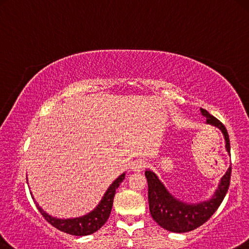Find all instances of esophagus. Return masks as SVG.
<instances>
[{
	"label": "esophagus",
	"instance_id": "obj_1",
	"mask_svg": "<svg viewBox=\"0 0 249 249\" xmlns=\"http://www.w3.org/2000/svg\"><path fill=\"white\" fill-rule=\"evenodd\" d=\"M145 166H146V161L144 160H136L133 161L131 168H132V171L140 173V172L143 171Z\"/></svg>",
	"mask_w": 249,
	"mask_h": 249
}]
</instances>
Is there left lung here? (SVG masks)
Returning a JSON list of instances; mask_svg holds the SVG:
<instances>
[{
  "label": "left lung",
  "mask_w": 249,
  "mask_h": 249,
  "mask_svg": "<svg viewBox=\"0 0 249 249\" xmlns=\"http://www.w3.org/2000/svg\"><path fill=\"white\" fill-rule=\"evenodd\" d=\"M202 115L206 118V123L219 128L225 140V148L231 156V143L227 129L211 115L206 109L200 108ZM231 167L230 166L225 175L220 178L218 187L211 198L199 203H186L168 192L155 173L146 169L145 176L148 183V204L153 219L164 230L173 232H187L202 226L217 211L228 191L231 183Z\"/></svg>",
  "instance_id": "obj_1"
}]
</instances>
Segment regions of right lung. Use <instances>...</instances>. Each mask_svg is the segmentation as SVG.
<instances>
[{
    "label": "right lung",
    "mask_w": 249,
    "mask_h": 249,
    "mask_svg": "<svg viewBox=\"0 0 249 249\" xmlns=\"http://www.w3.org/2000/svg\"><path fill=\"white\" fill-rule=\"evenodd\" d=\"M125 178V173L121 174L117 178L109 185L107 191L105 192V194L102 197L101 202L97 204V206L94 208L93 211H90L88 214L80 216V217H74V218H57L50 215L49 213H46L39 205L35 202L33 195V200L36 204L37 210L41 213L42 216L49 222L52 226L57 228L58 231H64L66 234L74 235V236H86L90 235L93 232L100 230L106 223V220L108 219L110 211H112L113 206V200L114 196H115L116 189L120 186L122 181ZM27 179V178H26Z\"/></svg>",
    "instance_id": "1"
}]
</instances>
